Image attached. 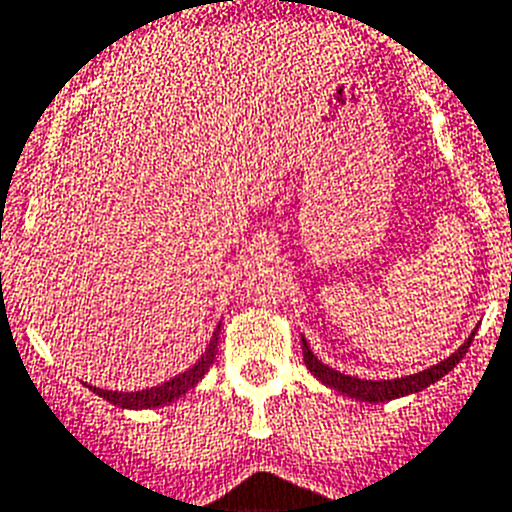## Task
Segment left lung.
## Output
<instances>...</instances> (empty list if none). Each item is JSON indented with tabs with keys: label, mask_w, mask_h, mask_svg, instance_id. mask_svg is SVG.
<instances>
[{
	"label": "left lung",
	"mask_w": 512,
	"mask_h": 512,
	"mask_svg": "<svg viewBox=\"0 0 512 512\" xmlns=\"http://www.w3.org/2000/svg\"><path fill=\"white\" fill-rule=\"evenodd\" d=\"M474 337V335H471ZM471 337L461 345L459 350L453 355H448L446 361H441L438 366L428 368V371H420V373H412V376H404V379H394V381H366V379H353V376H345L340 371H332L330 366H324L322 361H317V355L311 353V348L304 342V363L314 376H317L322 384L332 386L337 389L340 394L345 397H353V399H361V402H389V399H397L404 397V394H415V391L425 389V386L435 384V381L446 376L456 363L461 361L466 355L471 345Z\"/></svg>",
	"instance_id": "left-lung-1"
}]
</instances>
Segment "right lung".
<instances>
[{
  "label": "right lung",
  "instance_id": "add662e5",
  "mask_svg": "<svg viewBox=\"0 0 512 512\" xmlns=\"http://www.w3.org/2000/svg\"><path fill=\"white\" fill-rule=\"evenodd\" d=\"M216 345H219V330L213 332L211 345H208L206 353L201 355V361L195 363L190 371L180 373V376H175V379H170L162 386H154V389L121 391V394H118V391L95 389V386H90V389L95 391V394H100L102 399H108V402L118 404V407H126V410H149V407H162V404H170L172 399H177L180 394L193 389V386L206 376V371L213 366V361H216V350H219Z\"/></svg>",
  "mask_w": 512,
  "mask_h": 512
}]
</instances>
